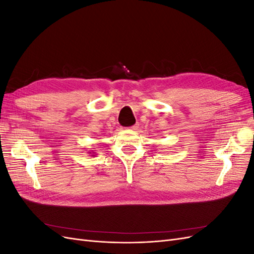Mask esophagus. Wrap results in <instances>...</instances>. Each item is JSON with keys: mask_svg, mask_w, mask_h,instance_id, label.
<instances>
[{"mask_svg": "<svg viewBox=\"0 0 254 254\" xmlns=\"http://www.w3.org/2000/svg\"><path fill=\"white\" fill-rule=\"evenodd\" d=\"M129 128H130V130H137V128H139V124H135L131 127H129Z\"/></svg>", "mask_w": 254, "mask_h": 254, "instance_id": "34e87169", "label": "esophagus"}]
</instances>
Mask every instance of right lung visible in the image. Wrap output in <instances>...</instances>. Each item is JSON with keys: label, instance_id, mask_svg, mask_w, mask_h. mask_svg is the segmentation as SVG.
I'll return each mask as SVG.
<instances>
[{"label": "right lung", "instance_id": "obj_1", "mask_svg": "<svg viewBox=\"0 0 254 254\" xmlns=\"http://www.w3.org/2000/svg\"><path fill=\"white\" fill-rule=\"evenodd\" d=\"M89 153H92V156H94V152H93V151H92V152L89 151Z\"/></svg>", "mask_w": 254, "mask_h": 254}]
</instances>
